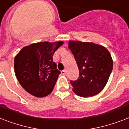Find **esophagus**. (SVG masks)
<instances>
[{"label":"esophagus","instance_id":"1","mask_svg":"<svg viewBox=\"0 0 129 129\" xmlns=\"http://www.w3.org/2000/svg\"><path fill=\"white\" fill-rule=\"evenodd\" d=\"M61 74L63 75H66V70H62V71L61 72Z\"/></svg>","mask_w":129,"mask_h":129}]
</instances>
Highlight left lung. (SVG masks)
<instances>
[{
	"mask_svg": "<svg viewBox=\"0 0 129 129\" xmlns=\"http://www.w3.org/2000/svg\"><path fill=\"white\" fill-rule=\"evenodd\" d=\"M68 48L74 54L79 72V78L70 81L73 91L83 97L100 93L106 85L113 66L108 50L94 43L71 40Z\"/></svg>",
	"mask_w": 129,
	"mask_h": 129,
	"instance_id": "1",
	"label": "left lung"
}]
</instances>
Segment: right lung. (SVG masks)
Wrapping results in <instances>:
<instances>
[{
  "instance_id": "add662e5",
  "label": "right lung",
  "mask_w": 129,
  "mask_h": 129,
  "mask_svg": "<svg viewBox=\"0 0 129 129\" xmlns=\"http://www.w3.org/2000/svg\"><path fill=\"white\" fill-rule=\"evenodd\" d=\"M63 44L61 41L34 43L24 47L16 55V76L28 93L37 97L51 93L61 74L53 61V55Z\"/></svg>"
}]
</instances>
